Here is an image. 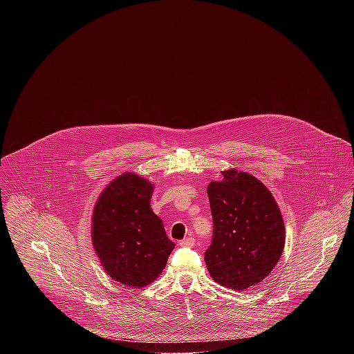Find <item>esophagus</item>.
<instances>
[{"label": "esophagus", "instance_id": "34e87169", "mask_svg": "<svg viewBox=\"0 0 354 354\" xmlns=\"http://www.w3.org/2000/svg\"><path fill=\"white\" fill-rule=\"evenodd\" d=\"M179 245H180V246H183V248L193 246V245H194V238H192V236H186V238H183L182 241H179Z\"/></svg>", "mask_w": 354, "mask_h": 354}]
</instances>
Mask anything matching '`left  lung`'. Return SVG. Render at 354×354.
<instances>
[{
	"label": "left lung",
	"instance_id": "left-lung-1",
	"mask_svg": "<svg viewBox=\"0 0 354 354\" xmlns=\"http://www.w3.org/2000/svg\"><path fill=\"white\" fill-rule=\"evenodd\" d=\"M223 176L207 186L214 231L205 261L216 283L241 291L279 263L286 230L273 194L259 179L234 168Z\"/></svg>",
	"mask_w": 354,
	"mask_h": 354
}]
</instances>
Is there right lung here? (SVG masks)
I'll return each instance as SVG.
<instances>
[{
	"label": "right lung",
	"mask_w": 354,
	"mask_h": 354,
	"mask_svg": "<svg viewBox=\"0 0 354 354\" xmlns=\"http://www.w3.org/2000/svg\"><path fill=\"white\" fill-rule=\"evenodd\" d=\"M154 185L134 172L113 179L92 212V245L118 283L141 288L158 279L175 243L149 206Z\"/></svg>",
	"instance_id": "obj_1"
}]
</instances>
